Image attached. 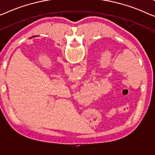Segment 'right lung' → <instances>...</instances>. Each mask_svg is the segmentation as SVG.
I'll list each match as a JSON object with an SVG mask.
<instances>
[{
  "label": "right lung",
  "mask_w": 155,
  "mask_h": 155,
  "mask_svg": "<svg viewBox=\"0 0 155 155\" xmlns=\"http://www.w3.org/2000/svg\"><path fill=\"white\" fill-rule=\"evenodd\" d=\"M35 36H33V38H35Z\"/></svg>",
  "instance_id": "add662e5"
}]
</instances>
